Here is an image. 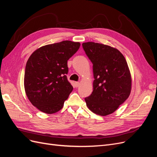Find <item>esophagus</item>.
<instances>
[{"mask_svg": "<svg viewBox=\"0 0 157 157\" xmlns=\"http://www.w3.org/2000/svg\"><path fill=\"white\" fill-rule=\"evenodd\" d=\"M74 85H75V87H78L79 85H80V82H75Z\"/></svg>", "mask_w": 157, "mask_h": 157, "instance_id": "1", "label": "esophagus"}]
</instances>
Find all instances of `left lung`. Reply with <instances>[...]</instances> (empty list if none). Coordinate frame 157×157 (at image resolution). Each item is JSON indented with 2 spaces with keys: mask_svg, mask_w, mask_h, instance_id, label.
Masks as SVG:
<instances>
[{
  "mask_svg": "<svg viewBox=\"0 0 157 157\" xmlns=\"http://www.w3.org/2000/svg\"><path fill=\"white\" fill-rule=\"evenodd\" d=\"M82 48L93 64V92L85 98L94 113L105 116L115 111L129 97L132 80L126 59L117 49L88 42Z\"/></svg>",
  "mask_w": 157,
  "mask_h": 157,
  "instance_id": "obj_1",
  "label": "left lung"
}]
</instances>
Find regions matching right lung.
Here are the masks:
<instances>
[{"mask_svg":"<svg viewBox=\"0 0 157 157\" xmlns=\"http://www.w3.org/2000/svg\"><path fill=\"white\" fill-rule=\"evenodd\" d=\"M80 46L79 42L64 40L42 46L29 57L25 70V90L40 111L52 114L62 109L73 88L66 75L67 61Z\"/></svg>","mask_w":157,"mask_h":157,"instance_id":"1","label":"right lung"}]
</instances>
